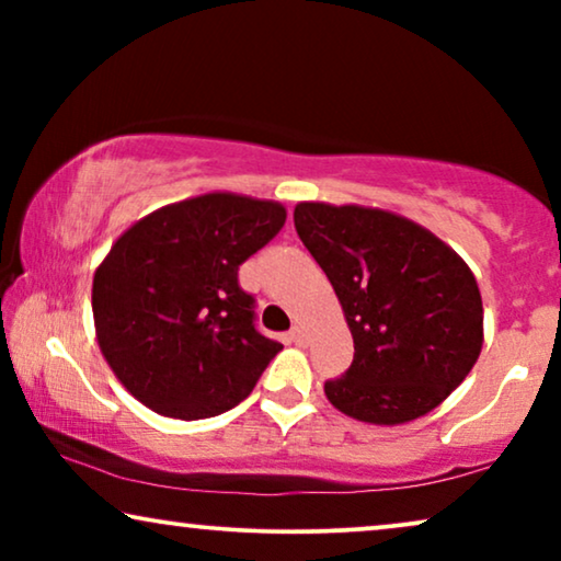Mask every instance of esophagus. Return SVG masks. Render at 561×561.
I'll return each instance as SVG.
<instances>
[{"label":"esophagus","instance_id":"1","mask_svg":"<svg viewBox=\"0 0 561 561\" xmlns=\"http://www.w3.org/2000/svg\"><path fill=\"white\" fill-rule=\"evenodd\" d=\"M288 336H290V340H294L296 344H304V342H306V332H304L301 327H290Z\"/></svg>","mask_w":561,"mask_h":561}]
</instances>
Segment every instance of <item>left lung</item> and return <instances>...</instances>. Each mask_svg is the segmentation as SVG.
<instances>
[{"instance_id": "8db88e82", "label": "left lung", "mask_w": 561, "mask_h": 561, "mask_svg": "<svg viewBox=\"0 0 561 561\" xmlns=\"http://www.w3.org/2000/svg\"><path fill=\"white\" fill-rule=\"evenodd\" d=\"M294 225L355 340L350 370L324 382L329 403L382 426L436 409L482 350V298L465 260L416 221L367 206L304 202Z\"/></svg>"}]
</instances>
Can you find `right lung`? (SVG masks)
I'll return each mask as SVG.
<instances>
[{
	"mask_svg": "<svg viewBox=\"0 0 561 561\" xmlns=\"http://www.w3.org/2000/svg\"><path fill=\"white\" fill-rule=\"evenodd\" d=\"M286 225L275 202L204 194L135 221L94 273L102 355L160 416H219L250 396L283 344L255 329L237 271Z\"/></svg>",
	"mask_w": 561,
	"mask_h": 561,
	"instance_id": "1",
	"label": "right lung"
}]
</instances>
